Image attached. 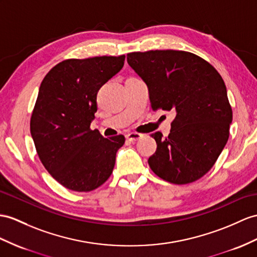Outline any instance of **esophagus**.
<instances>
[{"label":"esophagus","instance_id":"1","mask_svg":"<svg viewBox=\"0 0 257 257\" xmlns=\"http://www.w3.org/2000/svg\"><path fill=\"white\" fill-rule=\"evenodd\" d=\"M125 137H126V140H127L128 142L134 143V142L140 141V140L142 139V137H143V135L140 134V133H128Z\"/></svg>","mask_w":257,"mask_h":257}]
</instances>
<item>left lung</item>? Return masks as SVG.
Wrapping results in <instances>:
<instances>
[{
	"label": "left lung",
	"instance_id": "1",
	"mask_svg": "<svg viewBox=\"0 0 257 257\" xmlns=\"http://www.w3.org/2000/svg\"><path fill=\"white\" fill-rule=\"evenodd\" d=\"M127 63L147 85L154 111H174L171 132L152 136L157 150L150 169L173 184L194 182L215 165L232 122L222 77L199 56L177 50L127 54Z\"/></svg>",
	"mask_w": 257,
	"mask_h": 257
}]
</instances>
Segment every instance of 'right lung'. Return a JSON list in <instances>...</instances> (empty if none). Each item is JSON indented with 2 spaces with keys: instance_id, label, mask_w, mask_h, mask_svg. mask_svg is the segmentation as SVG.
I'll return each mask as SVG.
<instances>
[{
  "instance_id": "right-lung-1",
  "label": "right lung",
  "mask_w": 257,
  "mask_h": 257,
  "mask_svg": "<svg viewBox=\"0 0 257 257\" xmlns=\"http://www.w3.org/2000/svg\"><path fill=\"white\" fill-rule=\"evenodd\" d=\"M125 55L65 60L43 78L30 120L42 165L66 189L89 192L111 176L123 135L104 139L90 130L97 92L122 70Z\"/></svg>"
}]
</instances>
